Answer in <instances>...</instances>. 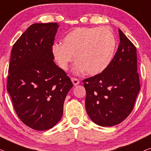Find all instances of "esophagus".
<instances>
[{
  "label": "esophagus",
  "instance_id": "34e87169",
  "mask_svg": "<svg viewBox=\"0 0 151 151\" xmlns=\"http://www.w3.org/2000/svg\"><path fill=\"white\" fill-rule=\"evenodd\" d=\"M71 81H72V82H73L74 85H77L78 84H79V83H80L79 80H78V78H75V77H72Z\"/></svg>",
  "mask_w": 151,
  "mask_h": 151
}]
</instances>
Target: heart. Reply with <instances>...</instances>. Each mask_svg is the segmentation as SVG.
Here are the masks:
<instances>
[{
  "instance_id": "b5f03b06",
  "label": "heart",
  "mask_w": 151,
  "mask_h": 151,
  "mask_svg": "<svg viewBox=\"0 0 151 151\" xmlns=\"http://www.w3.org/2000/svg\"><path fill=\"white\" fill-rule=\"evenodd\" d=\"M116 39L109 27L77 28L65 36L63 44L52 47L53 58L64 70L74 59V71L87 75L102 73L111 62L116 48Z\"/></svg>"
}]
</instances>
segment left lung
<instances>
[{
	"instance_id": "1",
	"label": "left lung",
	"mask_w": 151,
	"mask_h": 151,
	"mask_svg": "<svg viewBox=\"0 0 151 151\" xmlns=\"http://www.w3.org/2000/svg\"><path fill=\"white\" fill-rule=\"evenodd\" d=\"M120 43L113 59L102 73L83 80L85 108L94 123L117 125L129 116L140 89L136 47L119 29Z\"/></svg>"
}]
</instances>
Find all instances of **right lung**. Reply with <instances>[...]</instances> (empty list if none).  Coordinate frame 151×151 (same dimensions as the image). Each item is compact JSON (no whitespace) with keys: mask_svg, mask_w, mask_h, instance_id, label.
<instances>
[{"mask_svg":"<svg viewBox=\"0 0 151 151\" xmlns=\"http://www.w3.org/2000/svg\"><path fill=\"white\" fill-rule=\"evenodd\" d=\"M57 23L34 24L13 45L6 89L22 122L33 129H50L61 119L70 78L53 62Z\"/></svg>","mask_w":151,"mask_h":151,"instance_id":"obj_1","label":"right lung"}]
</instances>
